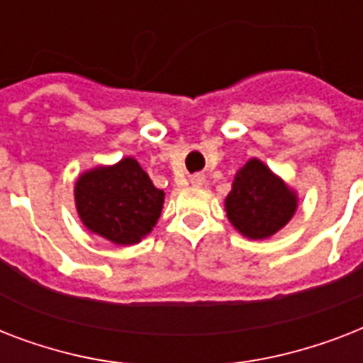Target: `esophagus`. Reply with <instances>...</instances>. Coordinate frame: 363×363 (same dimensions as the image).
I'll return each instance as SVG.
<instances>
[{
  "label": "esophagus",
  "mask_w": 363,
  "mask_h": 363,
  "mask_svg": "<svg viewBox=\"0 0 363 363\" xmlns=\"http://www.w3.org/2000/svg\"><path fill=\"white\" fill-rule=\"evenodd\" d=\"M190 182H192L194 186H203L205 175H203V173H194V175L190 177Z\"/></svg>",
  "instance_id": "esophagus-1"
}]
</instances>
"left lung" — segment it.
Listing matches in <instances>:
<instances>
[{
    "label": "left lung",
    "mask_w": 363,
    "mask_h": 363,
    "mask_svg": "<svg viewBox=\"0 0 363 363\" xmlns=\"http://www.w3.org/2000/svg\"><path fill=\"white\" fill-rule=\"evenodd\" d=\"M296 209V192L258 158L238 171L226 198L228 220L248 239L271 238L286 226Z\"/></svg>",
    "instance_id": "1"
}]
</instances>
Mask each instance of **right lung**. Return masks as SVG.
<instances>
[{"label":"right lung","instance_id":"add662e5","mask_svg":"<svg viewBox=\"0 0 363 363\" xmlns=\"http://www.w3.org/2000/svg\"><path fill=\"white\" fill-rule=\"evenodd\" d=\"M164 196L133 158L94 167L75 182L82 224L115 245H135L147 238L158 222Z\"/></svg>","mask_w":363,"mask_h":363}]
</instances>
